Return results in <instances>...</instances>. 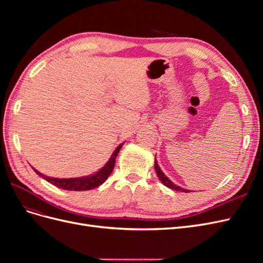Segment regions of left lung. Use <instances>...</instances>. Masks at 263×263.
Segmentation results:
<instances>
[{"mask_svg": "<svg viewBox=\"0 0 263 263\" xmlns=\"http://www.w3.org/2000/svg\"><path fill=\"white\" fill-rule=\"evenodd\" d=\"M155 170H156V173H157V176H158L159 180H160L161 183H163V184H164L165 186H168L169 189L176 190V191H181V192H186V193L190 192V190L183 189V187H181V186H179V185L174 184V183L162 172V170L160 169V166H159V164H158L156 159H155Z\"/></svg>", "mask_w": 263, "mask_h": 263, "instance_id": "8db88e82", "label": "left lung"}]
</instances>
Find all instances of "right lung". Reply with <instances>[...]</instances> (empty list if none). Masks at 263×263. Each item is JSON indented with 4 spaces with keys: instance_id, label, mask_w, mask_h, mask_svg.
Masks as SVG:
<instances>
[{
    "instance_id": "1",
    "label": "right lung",
    "mask_w": 263,
    "mask_h": 263,
    "mask_svg": "<svg viewBox=\"0 0 263 263\" xmlns=\"http://www.w3.org/2000/svg\"><path fill=\"white\" fill-rule=\"evenodd\" d=\"M123 145H124V142H123V144L119 145L118 147H116V149L114 150V153L112 154V156H110V158L108 159V161L105 163L104 166H102V168L98 172L90 174V176H86V177L58 179V178L47 177V176H45V174L41 173L34 168H33V170L38 174V176H41L43 179H45L46 181H48L54 186L60 187L62 190H68V191L92 190L94 187L100 186L102 183H104L106 181V179L109 177V174L112 173V171L114 169V165H115L116 157L119 153V150L122 149Z\"/></svg>"
}]
</instances>
